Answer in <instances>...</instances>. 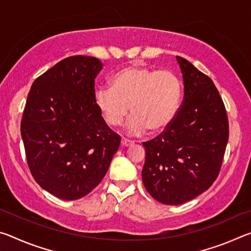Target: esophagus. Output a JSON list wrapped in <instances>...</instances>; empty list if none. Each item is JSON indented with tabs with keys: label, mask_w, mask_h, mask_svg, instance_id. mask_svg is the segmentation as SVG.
I'll use <instances>...</instances> for the list:
<instances>
[{
	"label": "esophagus",
	"mask_w": 251,
	"mask_h": 251,
	"mask_svg": "<svg viewBox=\"0 0 251 251\" xmlns=\"http://www.w3.org/2000/svg\"><path fill=\"white\" fill-rule=\"evenodd\" d=\"M134 144L133 141H130V139H127V138H122V145L124 147H128L131 146Z\"/></svg>",
	"instance_id": "1"
}]
</instances>
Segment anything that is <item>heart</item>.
I'll return each mask as SVG.
<instances>
[{"mask_svg":"<svg viewBox=\"0 0 251 251\" xmlns=\"http://www.w3.org/2000/svg\"><path fill=\"white\" fill-rule=\"evenodd\" d=\"M184 86L172 71L127 66L110 79L109 87L95 92V104L109 126L118 127L129 112L126 131L141 135L150 128L161 131L172 124L179 110Z\"/></svg>","mask_w":251,"mask_h":251,"instance_id":"1","label":"heart"}]
</instances>
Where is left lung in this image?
<instances>
[{"label":"left lung","instance_id":"obj_1","mask_svg":"<svg viewBox=\"0 0 251 251\" xmlns=\"http://www.w3.org/2000/svg\"><path fill=\"white\" fill-rule=\"evenodd\" d=\"M176 58L184 79V100L172 124L143 143V184L165 205L192 201L214 184L229 136L226 108L214 82L187 59Z\"/></svg>","mask_w":251,"mask_h":251}]
</instances>
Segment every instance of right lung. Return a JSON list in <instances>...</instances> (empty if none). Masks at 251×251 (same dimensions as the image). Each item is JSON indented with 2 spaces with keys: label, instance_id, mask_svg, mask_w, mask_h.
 I'll return each mask as SVG.
<instances>
[{
  "label": "right lung",
  "instance_id": "right-lung-1",
  "mask_svg": "<svg viewBox=\"0 0 251 251\" xmlns=\"http://www.w3.org/2000/svg\"><path fill=\"white\" fill-rule=\"evenodd\" d=\"M99 58L70 56L39 76L25 104L21 135L27 165L42 188L65 201L90 194L121 144L95 104Z\"/></svg>",
  "mask_w": 251,
  "mask_h": 251
}]
</instances>
